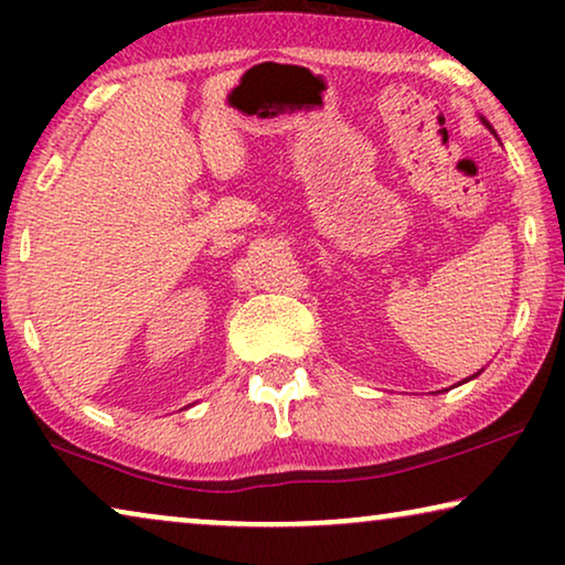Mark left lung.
<instances>
[{
    "instance_id": "obj_1",
    "label": "left lung",
    "mask_w": 565,
    "mask_h": 565,
    "mask_svg": "<svg viewBox=\"0 0 565 565\" xmlns=\"http://www.w3.org/2000/svg\"><path fill=\"white\" fill-rule=\"evenodd\" d=\"M481 120H483V126H486V128H489V130H491V134H493V136H497V130H493V128H491V122H489V120H486V118H481ZM478 375H481V370H478V373H476V375H470V377H466V381H462V383H468V381H473V377H478Z\"/></svg>"
}]
</instances>
